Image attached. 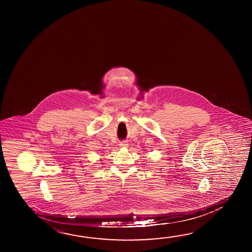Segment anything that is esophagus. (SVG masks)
Wrapping results in <instances>:
<instances>
[{"label": "esophagus", "instance_id": "esophagus-1", "mask_svg": "<svg viewBox=\"0 0 252 252\" xmlns=\"http://www.w3.org/2000/svg\"><path fill=\"white\" fill-rule=\"evenodd\" d=\"M120 147H123V148H126V147H128V143L126 141H122V142H120Z\"/></svg>", "mask_w": 252, "mask_h": 252}]
</instances>
